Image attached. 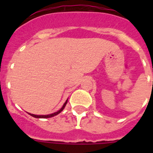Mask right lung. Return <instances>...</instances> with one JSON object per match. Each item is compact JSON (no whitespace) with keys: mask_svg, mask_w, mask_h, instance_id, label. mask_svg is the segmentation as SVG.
<instances>
[{"mask_svg":"<svg viewBox=\"0 0 153 153\" xmlns=\"http://www.w3.org/2000/svg\"><path fill=\"white\" fill-rule=\"evenodd\" d=\"M67 100H67V101L64 102L63 106H62V108L60 109V110H58L57 112L52 113V114H49V115H34V114H31V113H29V114L30 115V116H32L33 117H35V118H44V119L51 118V117H54V116H56V115L59 114V113H61V112L63 111V109H64V107L66 106V104L67 103Z\"/></svg>","mask_w":153,"mask_h":153,"instance_id":"add662e5","label":"right lung"}]
</instances>
